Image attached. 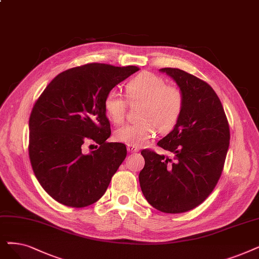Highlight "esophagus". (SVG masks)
Wrapping results in <instances>:
<instances>
[{
    "label": "esophagus",
    "instance_id": "esophagus-1",
    "mask_svg": "<svg viewBox=\"0 0 259 259\" xmlns=\"http://www.w3.org/2000/svg\"><path fill=\"white\" fill-rule=\"evenodd\" d=\"M127 151L130 153H136V152L139 151V148H137L135 146H132V144H128V146H127Z\"/></svg>",
    "mask_w": 259,
    "mask_h": 259
}]
</instances>
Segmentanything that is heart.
Listing matches in <instances>:
<instances>
[{"label":"heart","mask_w":259,"mask_h":259,"mask_svg":"<svg viewBox=\"0 0 259 259\" xmlns=\"http://www.w3.org/2000/svg\"><path fill=\"white\" fill-rule=\"evenodd\" d=\"M126 92L132 101L143 102L139 111L141 120L120 126L115 134L117 140L138 147L155 136L156 126L167 132L177 125L185 106V97L179 87L168 85L156 74L144 73L128 81ZM104 109L113 122L121 123L125 118L127 103L118 89L107 92Z\"/></svg>","instance_id":"b5f03b06"}]
</instances>
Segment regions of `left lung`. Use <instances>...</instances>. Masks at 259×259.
Instances as JSON below:
<instances>
[{
  "label": "left lung",
  "instance_id": "obj_1",
  "mask_svg": "<svg viewBox=\"0 0 259 259\" xmlns=\"http://www.w3.org/2000/svg\"><path fill=\"white\" fill-rule=\"evenodd\" d=\"M177 82L185 106L177 125L157 142L174 155L141 151L142 193L154 208L167 213L191 210L212 192L230 146V126L221 101L207 82L177 68L159 70Z\"/></svg>",
  "mask_w": 259,
  "mask_h": 259
}]
</instances>
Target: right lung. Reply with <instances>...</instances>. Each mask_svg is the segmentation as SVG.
I'll return each instance as SVG.
<instances>
[{
  "instance_id": "obj_1",
  "label": "right lung",
  "mask_w": 259,
  "mask_h": 259,
  "mask_svg": "<svg viewBox=\"0 0 259 259\" xmlns=\"http://www.w3.org/2000/svg\"><path fill=\"white\" fill-rule=\"evenodd\" d=\"M139 70L88 64L61 72L36 101L29 117L28 153L42 188L58 203L86 207L105 193L126 157L125 144L107 142V92ZM99 147L86 153L84 144Z\"/></svg>"
}]
</instances>
